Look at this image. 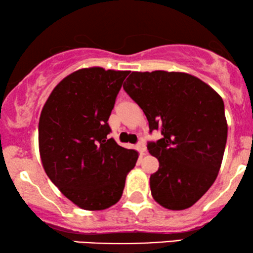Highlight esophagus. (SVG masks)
Masks as SVG:
<instances>
[{
	"instance_id": "34e87169",
	"label": "esophagus",
	"mask_w": 253,
	"mask_h": 253,
	"mask_svg": "<svg viewBox=\"0 0 253 253\" xmlns=\"http://www.w3.org/2000/svg\"><path fill=\"white\" fill-rule=\"evenodd\" d=\"M136 148H137V150L141 152L142 155H145L147 154V147H145V143L143 141H140L138 142V143L136 144Z\"/></svg>"
}]
</instances>
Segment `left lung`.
Instances as JSON below:
<instances>
[{"mask_svg": "<svg viewBox=\"0 0 253 253\" xmlns=\"http://www.w3.org/2000/svg\"><path fill=\"white\" fill-rule=\"evenodd\" d=\"M124 89L143 110L150 133L163 135L147 145L159 161L152 197L169 210L190 208L221 166L228 133L222 98L196 77L165 71L131 72Z\"/></svg>", "mask_w": 253, "mask_h": 253, "instance_id": "left-lung-1", "label": "left lung"}]
</instances>
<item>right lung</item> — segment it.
<instances>
[{
	"instance_id": "right-lung-1",
	"label": "right lung",
	"mask_w": 253,
	"mask_h": 253,
	"mask_svg": "<svg viewBox=\"0 0 253 253\" xmlns=\"http://www.w3.org/2000/svg\"><path fill=\"white\" fill-rule=\"evenodd\" d=\"M128 71L90 67L55 87L42 109L39 147L52 183L88 211L108 209L122 197L138 155L109 138V117Z\"/></svg>"
}]
</instances>
